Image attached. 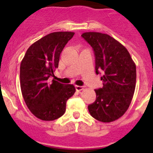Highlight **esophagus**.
Masks as SVG:
<instances>
[{
  "mask_svg": "<svg viewBox=\"0 0 153 153\" xmlns=\"http://www.w3.org/2000/svg\"><path fill=\"white\" fill-rule=\"evenodd\" d=\"M76 90H77V91H81V90H83V86H76Z\"/></svg>",
  "mask_w": 153,
  "mask_h": 153,
  "instance_id": "1",
  "label": "esophagus"
}]
</instances>
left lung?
I'll list each match as a JSON object with an SVG mask.
<instances>
[{"instance_id":"1","label":"left lung","mask_w":153,"mask_h":153,"mask_svg":"<svg viewBox=\"0 0 153 153\" xmlns=\"http://www.w3.org/2000/svg\"><path fill=\"white\" fill-rule=\"evenodd\" d=\"M82 36L94 51L96 74H103V86L95 90L97 99L88 106L89 112L100 122H113L131 103L136 88V64L126 48L109 35L86 32Z\"/></svg>"}]
</instances>
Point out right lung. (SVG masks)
<instances>
[{
    "label": "right lung",
    "instance_id": "1",
    "mask_svg": "<svg viewBox=\"0 0 153 153\" xmlns=\"http://www.w3.org/2000/svg\"><path fill=\"white\" fill-rule=\"evenodd\" d=\"M74 32H53L33 43L27 51L20 68L23 97L30 111L38 119L52 121L66 111V103L76 92L73 84L50 78L57 68L60 56Z\"/></svg>",
    "mask_w": 153,
    "mask_h": 153
}]
</instances>
